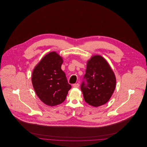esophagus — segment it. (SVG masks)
<instances>
[{"mask_svg": "<svg viewBox=\"0 0 147 147\" xmlns=\"http://www.w3.org/2000/svg\"><path fill=\"white\" fill-rule=\"evenodd\" d=\"M73 87L74 88H79V84H78V83H77V84H73Z\"/></svg>", "mask_w": 147, "mask_h": 147, "instance_id": "34e87169", "label": "esophagus"}]
</instances>
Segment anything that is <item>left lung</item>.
<instances>
[{
    "instance_id": "obj_1",
    "label": "left lung",
    "mask_w": 147,
    "mask_h": 147,
    "mask_svg": "<svg viewBox=\"0 0 147 147\" xmlns=\"http://www.w3.org/2000/svg\"><path fill=\"white\" fill-rule=\"evenodd\" d=\"M84 81L81 85L84 100L89 105L98 107L111 97L116 88L115 75L102 56L95 55L88 61Z\"/></svg>"
}]
</instances>
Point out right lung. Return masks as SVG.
<instances>
[{
  "mask_svg": "<svg viewBox=\"0 0 147 147\" xmlns=\"http://www.w3.org/2000/svg\"><path fill=\"white\" fill-rule=\"evenodd\" d=\"M63 59L56 52L46 55L33 70L32 83L37 96L46 105L54 106L65 100L71 85L61 69Z\"/></svg>",
  "mask_w": 147,
  "mask_h": 147,
  "instance_id": "1",
  "label": "right lung"
}]
</instances>
